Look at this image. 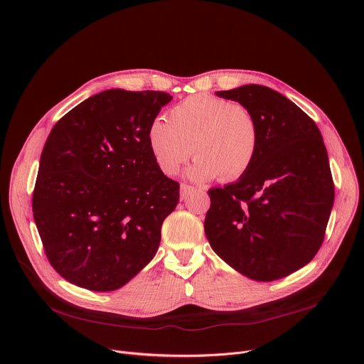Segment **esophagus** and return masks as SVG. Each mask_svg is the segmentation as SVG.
<instances>
[{
	"mask_svg": "<svg viewBox=\"0 0 364 364\" xmlns=\"http://www.w3.org/2000/svg\"><path fill=\"white\" fill-rule=\"evenodd\" d=\"M193 191H194L193 186H188V184H181L180 186V196H181V198H187L188 194H191Z\"/></svg>",
	"mask_w": 364,
	"mask_h": 364,
	"instance_id": "1",
	"label": "esophagus"
}]
</instances>
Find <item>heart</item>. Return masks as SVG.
Instances as JSON below:
<instances>
[{"mask_svg": "<svg viewBox=\"0 0 364 364\" xmlns=\"http://www.w3.org/2000/svg\"><path fill=\"white\" fill-rule=\"evenodd\" d=\"M155 164L176 176L191 157L187 170L196 181L219 177L229 183L243 177L259 151V125L249 108L212 95H193L170 109L168 122L155 119L146 134Z\"/></svg>", "mask_w": 364, "mask_h": 364, "instance_id": "heart-1", "label": "heart"}]
</instances>
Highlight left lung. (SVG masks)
I'll return each mask as SVG.
<instances>
[{"mask_svg": "<svg viewBox=\"0 0 364 364\" xmlns=\"http://www.w3.org/2000/svg\"><path fill=\"white\" fill-rule=\"evenodd\" d=\"M216 95L252 111L261 142L243 177L209 190L205 237L242 275L281 279L305 267L324 240L334 184L321 132L271 87L245 85Z\"/></svg>", "mask_w": 364, "mask_h": 364, "instance_id": "1", "label": "left lung"}]
</instances>
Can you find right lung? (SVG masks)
<instances>
[{
	"instance_id": "obj_1",
	"label": "right lung",
	"mask_w": 364,
	"mask_h": 364,
	"mask_svg": "<svg viewBox=\"0 0 364 364\" xmlns=\"http://www.w3.org/2000/svg\"><path fill=\"white\" fill-rule=\"evenodd\" d=\"M171 99L166 92L109 89L51 129L33 216L48 262L66 281L115 291L157 253L180 184L155 164L146 134Z\"/></svg>"
}]
</instances>
